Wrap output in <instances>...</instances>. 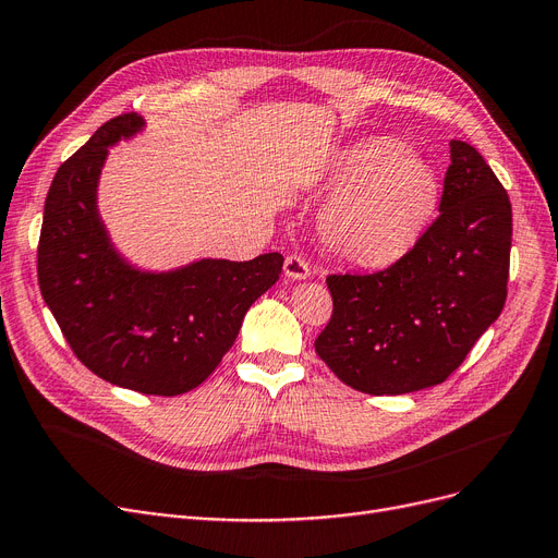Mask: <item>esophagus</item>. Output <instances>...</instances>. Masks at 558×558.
Returning <instances> with one entry per match:
<instances>
[{"label": "esophagus", "mask_w": 558, "mask_h": 558, "mask_svg": "<svg viewBox=\"0 0 558 558\" xmlns=\"http://www.w3.org/2000/svg\"><path fill=\"white\" fill-rule=\"evenodd\" d=\"M283 275L293 281H304L311 275L308 263L302 256H288L283 260Z\"/></svg>", "instance_id": "34e87169"}]
</instances>
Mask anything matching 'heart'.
<instances>
[{
	"mask_svg": "<svg viewBox=\"0 0 558 558\" xmlns=\"http://www.w3.org/2000/svg\"><path fill=\"white\" fill-rule=\"evenodd\" d=\"M341 185L320 210V235L348 263L385 267L403 258L430 225L439 183L421 153L389 137L350 144L329 171Z\"/></svg>",
	"mask_w": 558,
	"mask_h": 558,
	"instance_id": "1",
	"label": "heart"
}]
</instances>
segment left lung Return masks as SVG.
Segmentation results:
<instances>
[{
  "mask_svg": "<svg viewBox=\"0 0 558 558\" xmlns=\"http://www.w3.org/2000/svg\"><path fill=\"white\" fill-rule=\"evenodd\" d=\"M512 210L483 155L451 142L439 217L414 250L375 275L327 277L320 360L348 387L400 396L441 385L506 302Z\"/></svg>",
  "mask_w": 558,
  "mask_h": 558,
  "instance_id": "left-lung-1",
  "label": "left lung"
}]
</instances>
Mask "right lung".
I'll return each instance as SVG.
<instances>
[{"mask_svg": "<svg viewBox=\"0 0 558 558\" xmlns=\"http://www.w3.org/2000/svg\"><path fill=\"white\" fill-rule=\"evenodd\" d=\"M146 130L140 114L107 121L54 173L38 242V283L77 360L105 383L148 396L202 385L238 339L283 256L196 258L146 270L111 240L98 208L109 148Z\"/></svg>", "mask_w": 558, "mask_h": 558, "instance_id": "right-lung-1", "label": "right lung"}]
</instances>
